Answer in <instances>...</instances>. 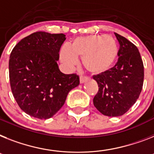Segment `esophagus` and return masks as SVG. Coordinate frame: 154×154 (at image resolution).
I'll return each mask as SVG.
<instances>
[{
    "label": "esophagus",
    "instance_id": "34e87169",
    "mask_svg": "<svg viewBox=\"0 0 154 154\" xmlns=\"http://www.w3.org/2000/svg\"><path fill=\"white\" fill-rule=\"evenodd\" d=\"M88 80V78L87 77H84V76H80L79 78V82L81 84H82V83H84L85 82H86Z\"/></svg>",
    "mask_w": 154,
    "mask_h": 154
}]
</instances>
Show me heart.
<instances>
[{
    "label": "heart",
    "instance_id": "obj_1",
    "mask_svg": "<svg viewBox=\"0 0 154 154\" xmlns=\"http://www.w3.org/2000/svg\"><path fill=\"white\" fill-rule=\"evenodd\" d=\"M119 54L116 41L111 36L93 35L75 39L71 48L62 47L60 60L66 68H73L77 58L91 75H99L109 72L113 67Z\"/></svg>",
    "mask_w": 154,
    "mask_h": 154
}]
</instances>
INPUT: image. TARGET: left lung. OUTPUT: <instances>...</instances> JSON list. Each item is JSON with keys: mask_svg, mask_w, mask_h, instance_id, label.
Returning <instances> with one entry per match:
<instances>
[{"mask_svg": "<svg viewBox=\"0 0 154 154\" xmlns=\"http://www.w3.org/2000/svg\"><path fill=\"white\" fill-rule=\"evenodd\" d=\"M120 43L118 61L113 68L102 75H94L98 92L94 105L103 115L120 116L136 102L143 89L144 67L135 45L115 33Z\"/></svg>", "mask_w": 154, "mask_h": 154, "instance_id": "8db88e82", "label": "left lung"}]
</instances>
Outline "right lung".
Returning a JSON list of instances; mask_svg holds the SVG:
<instances>
[{
	"label": "right lung",
	"instance_id": "right-lung-1",
	"mask_svg": "<svg viewBox=\"0 0 154 154\" xmlns=\"http://www.w3.org/2000/svg\"><path fill=\"white\" fill-rule=\"evenodd\" d=\"M63 34L33 33L14 47L10 55L9 79L20 108L33 117L46 120L63 105L70 91L79 85L75 74L66 75L57 61Z\"/></svg>",
	"mask_w": 154,
	"mask_h": 154
}]
</instances>
